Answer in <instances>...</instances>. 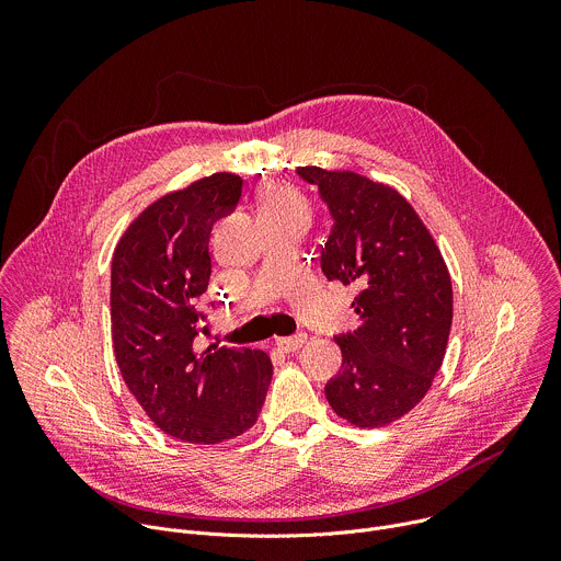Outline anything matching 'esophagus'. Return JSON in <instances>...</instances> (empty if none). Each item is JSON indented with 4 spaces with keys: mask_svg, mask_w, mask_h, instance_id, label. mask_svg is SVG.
<instances>
[{
    "mask_svg": "<svg viewBox=\"0 0 561 561\" xmlns=\"http://www.w3.org/2000/svg\"><path fill=\"white\" fill-rule=\"evenodd\" d=\"M306 342H308V335H306V333H299V335H293V337H279L275 344H277V348L284 351V353H295V351H299Z\"/></svg>",
    "mask_w": 561,
    "mask_h": 561,
    "instance_id": "34e87169",
    "label": "esophagus"
}]
</instances>
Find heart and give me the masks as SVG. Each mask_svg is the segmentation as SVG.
Instances as JSON below:
<instances>
[{
  "instance_id": "b5f03b06",
  "label": "heart",
  "mask_w": 561,
  "mask_h": 561,
  "mask_svg": "<svg viewBox=\"0 0 561 561\" xmlns=\"http://www.w3.org/2000/svg\"><path fill=\"white\" fill-rule=\"evenodd\" d=\"M260 215H308L306 197L290 184L266 182L257 191Z\"/></svg>"
}]
</instances>
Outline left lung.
<instances>
[{"instance_id":"8db88e82","label":"left lung","mask_w":561,"mask_h":561,"mask_svg":"<svg viewBox=\"0 0 561 561\" xmlns=\"http://www.w3.org/2000/svg\"><path fill=\"white\" fill-rule=\"evenodd\" d=\"M329 204L322 247L331 282L357 284L359 329L337 335L342 370L327 383L331 409L359 428L413 411L437 375L453 324L446 262L415 208L394 188L353 171L299 167Z\"/></svg>"}]
</instances>
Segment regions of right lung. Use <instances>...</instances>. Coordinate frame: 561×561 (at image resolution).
I'll return each instance as SVG.
<instances>
[{
	"label": "right lung",
	"instance_id": "1",
	"mask_svg": "<svg viewBox=\"0 0 561 561\" xmlns=\"http://www.w3.org/2000/svg\"><path fill=\"white\" fill-rule=\"evenodd\" d=\"M242 197L232 173L202 178L141 210L115 247L111 333L119 373L150 422L188 444L249 431L273 377L264 351L208 346L199 310L210 279L213 224Z\"/></svg>",
	"mask_w": 561,
	"mask_h": 561
}]
</instances>
